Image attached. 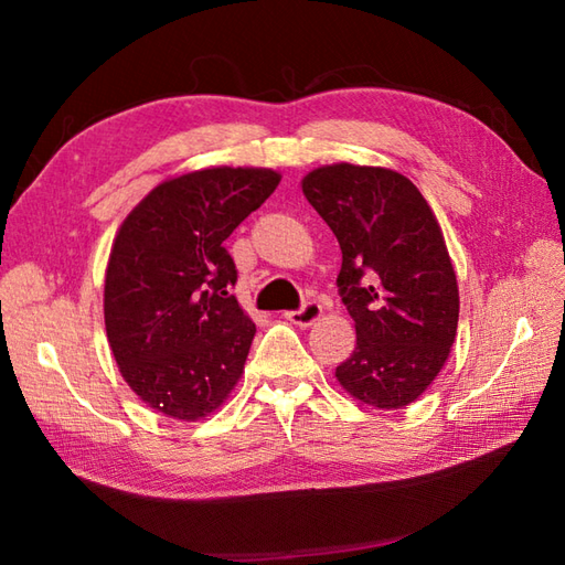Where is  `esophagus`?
I'll return each mask as SVG.
<instances>
[{"label":"esophagus","mask_w":565,"mask_h":565,"mask_svg":"<svg viewBox=\"0 0 565 565\" xmlns=\"http://www.w3.org/2000/svg\"><path fill=\"white\" fill-rule=\"evenodd\" d=\"M320 316H322V308L316 301H308L303 308L286 313V318H289L294 326H298V328H310L316 320H320Z\"/></svg>","instance_id":"1"}]
</instances>
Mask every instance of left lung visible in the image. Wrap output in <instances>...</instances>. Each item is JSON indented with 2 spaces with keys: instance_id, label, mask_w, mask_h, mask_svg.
Returning <instances> with one entry per match:
<instances>
[{
  "instance_id": "obj_1",
  "label": "left lung",
  "mask_w": 565,
  "mask_h": 565,
  "mask_svg": "<svg viewBox=\"0 0 565 565\" xmlns=\"http://www.w3.org/2000/svg\"><path fill=\"white\" fill-rule=\"evenodd\" d=\"M301 189L340 243L338 286L356 330L334 376L354 401L401 411L447 364L459 326V284L437 215L386 167L326 164Z\"/></svg>"
}]
</instances>
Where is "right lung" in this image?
<instances>
[{
  "instance_id": "right-lung-1",
  "label": "right lung",
  "mask_w": 565,
  "mask_h": 565,
  "mask_svg": "<svg viewBox=\"0 0 565 565\" xmlns=\"http://www.w3.org/2000/svg\"><path fill=\"white\" fill-rule=\"evenodd\" d=\"M267 167H209L164 179L126 215L104 279L106 338L142 403L196 423L245 371L255 322L231 296L223 243L279 186Z\"/></svg>"
}]
</instances>
